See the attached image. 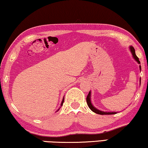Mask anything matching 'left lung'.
<instances>
[{
	"mask_svg": "<svg viewBox=\"0 0 148 148\" xmlns=\"http://www.w3.org/2000/svg\"><path fill=\"white\" fill-rule=\"evenodd\" d=\"M130 49L132 54V55H133L134 58L135 59L136 61L137 62L138 64H140V60H139V58H138V56L136 55V52H135V49H134V48L133 47V46H130ZM140 69L141 70V66H140ZM140 84H141V78H140ZM90 97H91V92H90V91L89 94H88L87 96L86 102H87V104L88 106V107L90 108V110H91L92 111H93L94 112H95V113L98 114H100V115H112V114H115L117 113V112H103V111H101V110H98L97 108H96L94 107L93 105H92Z\"/></svg>",
	"mask_w": 148,
	"mask_h": 148,
	"instance_id": "1",
	"label": "left lung"
}]
</instances>
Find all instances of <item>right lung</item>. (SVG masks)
I'll return each mask as SVG.
<instances>
[{"mask_svg": "<svg viewBox=\"0 0 148 148\" xmlns=\"http://www.w3.org/2000/svg\"><path fill=\"white\" fill-rule=\"evenodd\" d=\"M64 101V98H63V99H62V103H61V104H60V108H61V106H62V105H63ZM60 108H59V109H58V110H57V111H56V112H58V110H60Z\"/></svg>", "mask_w": 148, "mask_h": 148, "instance_id": "right-lung-1", "label": "right lung"}]
</instances>
